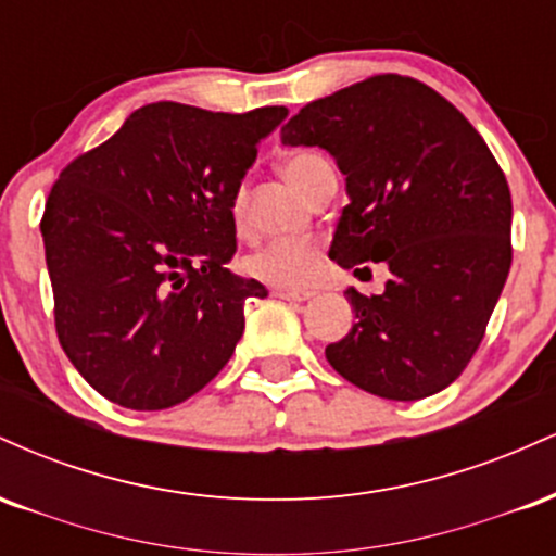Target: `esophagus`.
I'll use <instances>...</instances> for the list:
<instances>
[{"label":"esophagus","mask_w":556,"mask_h":556,"mask_svg":"<svg viewBox=\"0 0 556 556\" xmlns=\"http://www.w3.org/2000/svg\"><path fill=\"white\" fill-rule=\"evenodd\" d=\"M274 295L282 298V300H295V303H300V300L314 298V292H308V290H290V287H279V290H274Z\"/></svg>","instance_id":"esophagus-1"}]
</instances>
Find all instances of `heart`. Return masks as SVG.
Returning a JSON list of instances; mask_svg holds the SVG:
<instances>
[{"instance_id": "b5f03b06", "label": "heart", "mask_w": 556, "mask_h": 556, "mask_svg": "<svg viewBox=\"0 0 556 556\" xmlns=\"http://www.w3.org/2000/svg\"><path fill=\"white\" fill-rule=\"evenodd\" d=\"M329 162L316 151H292L282 159V172L300 193L308 195L311 188L318 182L324 172H329ZM229 222L235 232L242 235L248 229V193L245 185H240L229 201ZM324 251L316 240L292 238L271 240L261 245L245 258V271L266 285L277 287H311L316 282V274L321 269Z\"/></svg>"}]
</instances>
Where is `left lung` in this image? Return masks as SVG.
Here are the masks:
<instances>
[{"label":"left lung","mask_w":556,"mask_h":556,"mask_svg":"<svg viewBox=\"0 0 556 556\" xmlns=\"http://www.w3.org/2000/svg\"><path fill=\"white\" fill-rule=\"evenodd\" d=\"M282 143L327 149L348 177L329 258L358 277L368 261L389 266L381 295L344 290L355 324L327 344L331 368L387 400L442 392L513 264V198L489 146L444 96L394 73L305 104Z\"/></svg>","instance_id":"obj_1"}]
</instances>
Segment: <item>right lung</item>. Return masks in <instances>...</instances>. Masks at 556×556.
Segmentation results:
<instances>
[{
	"label": "right lung",
	"mask_w": 556,
	"mask_h": 556,
	"mask_svg": "<svg viewBox=\"0 0 556 556\" xmlns=\"http://www.w3.org/2000/svg\"><path fill=\"white\" fill-rule=\"evenodd\" d=\"M285 117L156 101L60 172L41 216L54 327L101 397L164 410L232 358L245 300L269 292L227 269L229 201Z\"/></svg>",
	"instance_id": "add662e5"
}]
</instances>
